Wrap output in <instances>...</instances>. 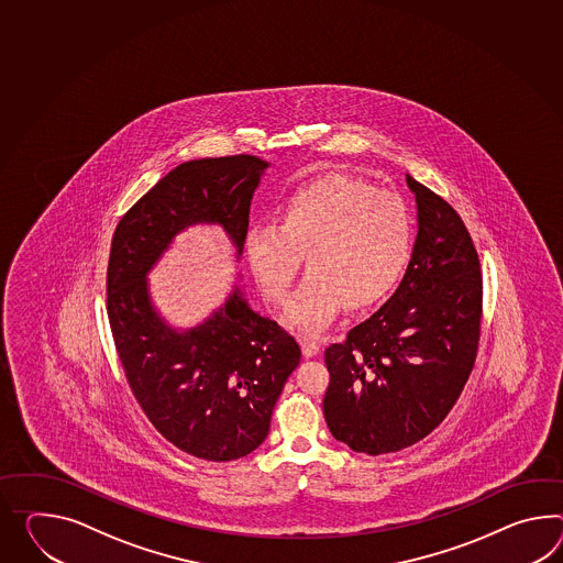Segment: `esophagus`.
<instances>
[{
  "instance_id": "1",
  "label": "esophagus",
  "mask_w": 563,
  "mask_h": 563,
  "mask_svg": "<svg viewBox=\"0 0 563 563\" xmlns=\"http://www.w3.org/2000/svg\"><path fill=\"white\" fill-rule=\"evenodd\" d=\"M301 350L302 356L313 357L321 352V343L313 340V338H302Z\"/></svg>"
}]
</instances>
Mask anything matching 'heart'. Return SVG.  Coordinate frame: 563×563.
<instances>
[{
    "label": "heart",
    "instance_id": "b5f03b06",
    "mask_svg": "<svg viewBox=\"0 0 563 563\" xmlns=\"http://www.w3.org/2000/svg\"><path fill=\"white\" fill-rule=\"evenodd\" d=\"M412 218L393 192L328 175L309 180L280 207V225L258 223L246 235L247 264L268 301H288L307 256L299 295L285 323L302 331L330 325L347 305L364 309L395 285L411 256Z\"/></svg>",
    "mask_w": 563,
    "mask_h": 563
}]
</instances>
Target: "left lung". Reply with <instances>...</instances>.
Instances as JSON below:
<instances>
[{"label":"left lung","mask_w":563,"mask_h":563,"mask_svg":"<svg viewBox=\"0 0 563 563\" xmlns=\"http://www.w3.org/2000/svg\"><path fill=\"white\" fill-rule=\"evenodd\" d=\"M419 232L395 295L325 350L323 415L354 452L380 455L427 438L452 411L474 368L482 271L466 223L407 175Z\"/></svg>","instance_id":"1"}]
</instances>
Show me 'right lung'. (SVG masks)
<instances>
[{
    "label": "right lung",
    "instance_id": "1",
    "mask_svg": "<svg viewBox=\"0 0 563 563\" xmlns=\"http://www.w3.org/2000/svg\"><path fill=\"white\" fill-rule=\"evenodd\" d=\"M266 166L250 154L183 163L128 209L111 238L108 317L125 380L154 429L207 462L244 457L266 439L301 347L238 288L206 323L173 330L152 307L146 275L192 223L221 225L240 256Z\"/></svg>",
    "mask_w": 563,
    "mask_h": 563
}]
</instances>
